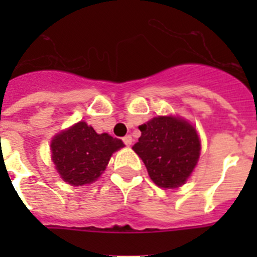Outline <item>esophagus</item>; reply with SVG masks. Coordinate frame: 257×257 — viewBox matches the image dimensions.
Returning a JSON list of instances; mask_svg holds the SVG:
<instances>
[{"mask_svg": "<svg viewBox=\"0 0 257 257\" xmlns=\"http://www.w3.org/2000/svg\"><path fill=\"white\" fill-rule=\"evenodd\" d=\"M122 140H123V143L126 145H131V143H133V138H131V135H126L122 138Z\"/></svg>", "mask_w": 257, "mask_h": 257, "instance_id": "obj_1", "label": "esophagus"}]
</instances>
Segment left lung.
<instances>
[{"instance_id": "left-lung-1", "label": "left lung", "mask_w": 257, "mask_h": 257, "mask_svg": "<svg viewBox=\"0 0 257 257\" xmlns=\"http://www.w3.org/2000/svg\"><path fill=\"white\" fill-rule=\"evenodd\" d=\"M142 136L133 147L152 180L161 188L183 185L196 167L201 143L196 128L176 117H156L139 126Z\"/></svg>"}]
</instances>
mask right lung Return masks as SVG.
<instances>
[{"label": "right lung", "instance_id": "1", "mask_svg": "<svg viewBox=\"0 0 257 257\" xmlns=\"http://www.w3.org/2000/svg\"><path fill=\"white\" fill-rule=\"evenodd\" d=\"M122 147V140L108 134L99 135L86 122H78L52 139V161L63 180L83 185L96 180L110 156Z\"/></svg>", "mask_w": 257, "mask_h": 257}]
</instances>
